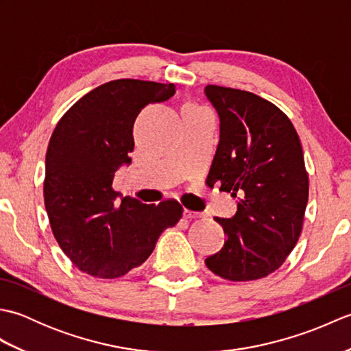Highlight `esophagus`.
I'll return each instance as SVG.
<instances>
[{
	"instance_id": "obj_1",
	"label": "esophagus",
	"mask_w": 351,
	"mask_h": 351,
	"mask_svg": "<svg viewBox=\"0 0 351 351\" xmlns=\"http://www.w3.org/2000/svg\"><path fill=\"white\" fill-rule=\"evenodd\" d=\"M184 217L185 219H202L204 214L202 213H197V211H191V210H184Z\"/></svg>"
}]
</instances>
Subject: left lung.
<instances>
[{"mask_svg": "<svg viewBox=\"0 0 351 351\" xmlns=\"http://www.w3.org/2000/svg\"><path fill=\"white\" fill-rule=\"evenodd\" d=\"M205 93L220 116V141L206 180L238 199L232 219H214L228 238L205 264L226 280H256L285 263L302 234L309 196L302 143L273 102L214 84Z\"/></svg>", "mask_w": 351, "mask_h": 351, "instance_id": "left-lung-1", "label": "left lung"}]
</instances>
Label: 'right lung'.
Wrapping results in <instances>:
<instances>
[{"label":"right lung","mask_w":351,"mask_h":351,"mask_svg":"<svg viewBox=\"0 0 351 351\" xmlns=\"http://www.w3.org/2000/svg\"><path fill=\"white\" fill-rule=\"evenodd\" d=\"M173 83L114 80L66 111L49 138L43 199L56 240L71 263L95 278L116 279L141 265L166 228L182 219L175 199L158 205L126 196L116 205V170L130 164L132 125L147 104L173 96Z\"/></svg>","instance_id":"right-lung-1"}]
</instances>
